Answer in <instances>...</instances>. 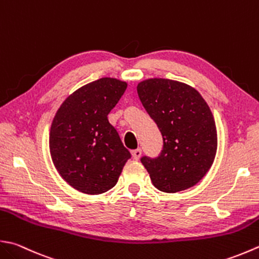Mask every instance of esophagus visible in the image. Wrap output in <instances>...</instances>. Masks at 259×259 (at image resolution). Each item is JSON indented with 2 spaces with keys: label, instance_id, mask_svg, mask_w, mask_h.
I'll return each instance as SVG.
<instances>
[{
  "label": "esophagus",
  "instance_id": "esophagus-1",
  "mask_svg": "<svg viewBox=\"0 0 259 259\" xmlns=\"http://www.w3.org/2000/svg\"><path fill=\"white\" fill-rule=\"evenodd\" d=\"M131 154H133L134 159L138 160V159L140 158V156H141V149H140V148H138V149H135V150L131 151Z\"/></svg>",
  "mask_w": 259,
  "mask_h": 259
}]
</instances>
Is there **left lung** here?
<instances>
[{
    "label": "left lung",
    "mask_w": 259,
    "mask_h": 259,
    "mask_svg": "<svg viewBox=\"0 0 259 259\" xmlns=\"http://www.w3.org/2000/svg\"><path fill=\"white\" fill-rule=\"evenodd\" d=\"M139 99L163 136L158 157H141L154 186L176 193L194 186L213 164L218 138L209 105L192 86L149 78L137 86Z\"/></svg>",
    "instance_id": "left-lung-1"
}]
</instances>
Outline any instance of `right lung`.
Here are the masks:
<instances>
[{
    "mask_svg": "<svg viewBox=\"0 0 259 259\" xmlns=\"http://www.w3.org/2000/svg\"><path fill=\"white\" fill-rule=\"evenodd\" d=\"M126 83L103 77L75 91L53 120L49 148L59 175L86 194H102L116 184L131 155L108 114Z\"/></svg>",
    "mask_w": 259,
    "mask_h": 259,
    "instance_id": "add662e5",
    "label": "right lung"
}]
</instances>
